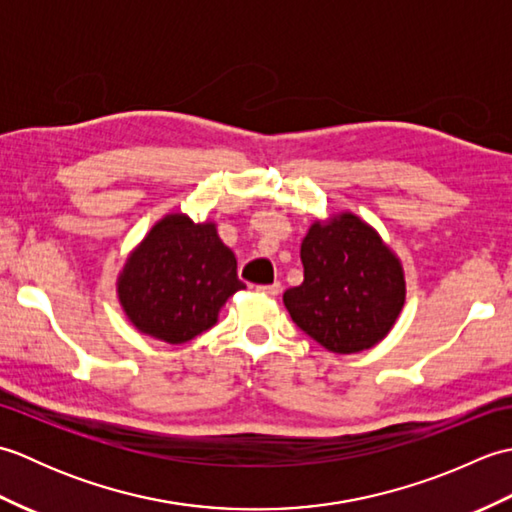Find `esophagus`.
Instances as JSON below:
<instances>
[{
    "instance_id": "1",
    "label": "esophagus",
    "mask_w": 512,
    "mask_h": 512,
    "mask_svg": "<svg viewBox=\"0 0 512 512\" xmlns=\"http://www.w3.org/2000/svg\"><path fill=\"white\" fill-rule=\"evenodd\" d=\"M257 292H262V295L275 297V295H279V292H281V284H279V281H275V284H268V286H257Z\"/></svg>"
}]
</instances>
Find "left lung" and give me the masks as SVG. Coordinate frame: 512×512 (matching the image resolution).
<instances>
[{"mask_svg":"<svg viewBox=\"0 0 512 512\" xmlns=\"http://www.w3.org/2000/svg\"><path fill=\"white\" fill-rule=\"evenodd\" d=\"M303 284L284 292L292 321L336 354L383 341L405 303L396 255L361 217L314 222L301 244Z\"/></svg>","mask_w":512,"mask_h":512,"instance_id":"left-lung-1","label":"left lung"}]
</instances>
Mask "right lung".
Wrapping results in <instances>:
<instances>
[{"instance_id":"obj_1","label":"right lung","mask_w":512,"mask_h":512,"mask_svg":"<svg viewBox=\"0 0 512 512\" xmlns=\"http://www.w3.org/2000/svg\"><path fill=\"white\" fill-rule=\"evenodd\" d=\"M246 288L215 224L176 213L160 220L127 259L118 299L140 332L178 345L217 323L226 299Z\"/></svg>"}]
</instances>
